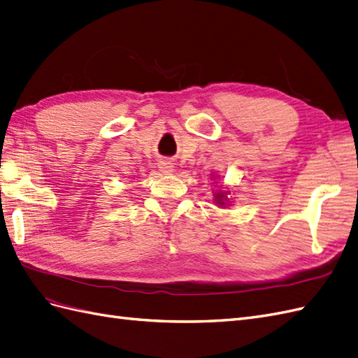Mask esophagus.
<instances>
[{"label":"esophagus","instance_id":"obj_1","mask_svg":"<svg viewBox=\"0 0 358 358\" xmlns=\"http://www.w3.org/2000/svg\"><path fill=\"white\" fill-rule=\"evenodd\" d=\"M159 169L162 171V173H164V176H171V173L176 171V166H173V163L171 160H160Z\"/></svg>","mask_w":358,"mask_h":358}]
</instances>
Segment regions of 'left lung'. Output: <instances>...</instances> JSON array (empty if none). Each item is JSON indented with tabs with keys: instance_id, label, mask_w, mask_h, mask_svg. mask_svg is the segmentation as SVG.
<instances>
[{
	"instance_id": "obj_1",
	"label": "left lung",
	"mask_w": 358,
	"mask_h": 358,
	"mask_svg": "<svg viewBox=\"0 0 358 358\" xmlns=\"http://www.w3.org/2000/svg\"><path fill=\"white\" fill-rule=\"evenodd\" d=\"M212 180H215L216 185L213 190V204L217 206L219 208H228L233 203L231 192H234V189H228L224 182H219L217 173H212Z\"/></svg>"
}]
</instances>
